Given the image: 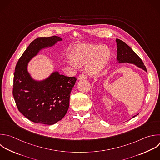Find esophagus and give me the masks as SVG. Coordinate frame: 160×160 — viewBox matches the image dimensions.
Segmentation results:
<instances>
[{
	"label": "esophagus",
	"instance_id": "obj_1",
	"mask_svg": "<svg viewBox=\"0 0 160 160\" xmlns=\"http://www.w3.org/2000/svg\"><path fill=\"white\" fill-rule=\"evenodd\" d=\"M87 78V76L85 74H84V73H82V74H81L79 76V79H86Z\"/></svg>",
	"mask_w": 160,
	"mask_h": 160
}]
</instances>
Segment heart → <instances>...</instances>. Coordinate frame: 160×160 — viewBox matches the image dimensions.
Returning a JSON list of instances; mask_svg holds the SVG:
<instances>
[{
  "label": "heart",
  "mask_w": 160,
  "mask_h": 160,
  "mask_svg": "<svg viewBox=\"0 0 160 160\" xmlns=\"http://www.w3.org/2000/svg\"><path fill=\"white\" fill-rule=\"evenodd\" d=\"M72 59L77 64L86 63V71L92 75L102 71L110 59V51L104 46L85 45L74 51Z\"/></svg>",
  "instance_id": "obj_1"
}]
</instances>
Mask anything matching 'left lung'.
<instances>
[{"label":"left lung","instance_id":"left-lung-1","mask_svg":"<svg viewBox=\"0 0 160 160\" xmlns=\"http://www.w3.org/2000/svg\"><path fill=\"white\" fill-rule=\"evenodd\" d=\"M116 42L118 46L117 60L118 62H128L134 64L138 67L147 72L146 66L144 65L141 59L135 53V52L132 51V49L128 45L119 39H116ZM136 116H134L132 118L135 117Z\"/></svg>","mask_w":160,"mask_h":160}]
</instances>
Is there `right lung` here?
<instances>
[{
    "label": "right lung",
    "mask_w": 160,
    "mask_h": 160,
    "mask_svg": "<svg viewBox=\"0 0 160 160\" xmlns=\"http://www.w3.org/2000/svg\"><path fill=\"white\" fill-rule=\"evenodd\" d=\"M62 39L58 36L39 38L34 40L19 58L14 74L12 94L19 111L30 121L54 124L66 115L76 77L54 72L41 82L32 79L27 65L42 48L52 46Z\"/></svg>",
    "instance_id": "add662e5"
}]
</instances>
